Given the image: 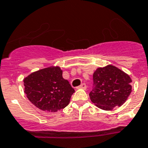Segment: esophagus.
Wrapping results in <instances>:
<instances>
[{
    "instance_id": "esophagus-1",
    "label": "esophagus",
    "mask_w": 148,
    "mask_h": 148,
    "mask_svg": "<svg viewBox=\"0 0 148 148\" xmlns=\"http://www.w3.org/2000/svg\"><path fill=\"white\" fill-rule=\"evenodd\" d=\"M86 88H87V86H86L85 84H81V85L77 88V89H84L85 90Z\"/></svg>"
}]
</instances>
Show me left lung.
Returning <instances> with one entry per match:
<instances>
[{
  "label": "left lung",
  "mask_w": 148,
  "mask_h": 148,
  "mask_svg": "<svg viewBox=\"0 0 148 148\" xmlns=\"http://www.w3.org/2000/svg\"><path fill=\"white\" fill-rule=\"evenodd\" d=\"M95 88L90 101L100 109L110 110L121 107L131 93V77L114 65L98 67L93 74Z\"/></svg>",
  "instance_id": "1"
}]
</instances>
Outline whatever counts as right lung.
<instances>
[{"label": "right lung", "instance_id": "right-lung-1", "mask_svg": "<svg viewBox=\"0 0 148 148\" xmlns=\"http://www.w3.org/2000/svg\"><path fill=\"white\" fill-rule=\"evenodd\" d=\"M62 74L60 67L51 66L26 77L24 93L29 101L40 110L51 112L67 107L74 90Z\"/></svg>", "mask_w": 148, "mask_h": 148}]
</instances>
